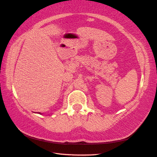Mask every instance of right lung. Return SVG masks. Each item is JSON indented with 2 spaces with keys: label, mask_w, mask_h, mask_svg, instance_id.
Returning a JSON list of instances; mask_svg holds the SVG:
<instances>
[{
  "label": "right lung",
  "mask_w": 157,
  "mask_h": 157,
  "mask_svg": "<svg viewBox=\"0 0 157 157\" xmlns=\"http://www.w3.org/2000/svg\"><path fill=\"white\" fill-rule=\"evenodd\" d=\"M38 114H40V113H38Z\"/></svg>",
  "instance_id": "right-lung-1"
}]
</instances>
